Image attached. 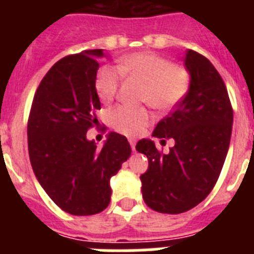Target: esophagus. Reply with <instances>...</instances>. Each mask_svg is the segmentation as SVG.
Here are the masks:
<instances>
[{
	"mask_svg": "<svg viewBox=\"0 0 254 254\" xmlns=\"http://www.w3.org/2000/svg\"><path fill=\"white\" fill-rule=\"evenodd\" d=\"M129 143H130L131 149H133V150H134V149H135V139L130 138V139H129Z\"/></svg>",
	"mask_w": 254,
	"mask_h": 254,
	"instance_id": "34e87169",
	"label": "esophagus"
}]
</instances>
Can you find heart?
<instances>
[{"label":"heart","mask_w":254,"mask_h":254,"mask_svg":"<svg viewBox=\"0 0 254 254\" xmlns=\"http://www.w3.org/2000/svg\"><path fill=\"white\" fill-rule=\"evenodd\" d=\"M121 73L142 81L141 101L151 108L166 112L177 107L185 97L190 85V75L181 65L171 64L166 58L153 53H137L119 62ZM120 85L119 71L101 67L95 79V89L101 101H111ZM109 123L116 131L134 137L146 127L150 115L145 108L120 105L109 112Z\"/></svg>","instance_id":"1"}]
</instances>
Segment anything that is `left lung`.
Segmentation results:
<instances>
[{"label": "left lung", "mask_w": 254, "mask_h": 254, "mask_svg": "<svg viewBox=\"0 0 254 254\" xmlns=\"http://www.w3.org/2000/svg\"><path fill=\"white\" fill-rule=\"evenodd\" d=\"M185 68L189 91L177 108L157 124L153 135L174 139L167 154L154 141L141 139L135 150L147 157L149 169L141 175L142 197L161 213H182L193 208L212 191L228 153L233 111L224 81L212 63L187 50Z\"/></svg>", "instance_id": "obj_1"}]
</instances>
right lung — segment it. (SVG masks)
<instances>
[{
	"label": "right lung",
	"mask_w": 254,
	"mask_h": 254,
	"mask_svg": "<svg viewBox=\"0 0 254 254\" xmlns=\"http://www.w3.org/2000/svg\"><path fill=\"white\" fill-rule=\"evenodd\" d=\"M103 50L69 55L50 68L34 96L27 124L30 162L39 185L63 211L87 216L107 208L111 178L131 154L125 135L111 131L103 147L87 138L99 125L95 79Z\"/></svg>",
	"instance_id": "right-lung-1"
}]
</instances>
